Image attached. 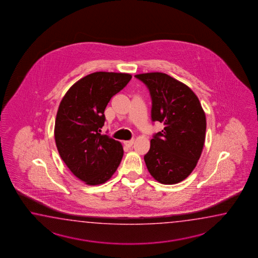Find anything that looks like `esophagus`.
Wrapping results in <instances>:
<instances>
[{
  "instance_id": "34e87169",
  "label": "esophagus",
  "mask_w": 258,
  "mask_h": 258,
  "mask_svg": "<svg viewBox=\"0 0 258 258\" xmlns=\"http://www.w3.org/2000/svg\"><path fill=\"white\" fill-rule=\"evenodd\" d=\"M124 144V146L127 147V148H131L132 146H133V144H134V140L132 139V140H128V141H124L123 142Z\"/></svg>"
}]
</instances>
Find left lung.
Segmentation results:
<instances>
[{
	"label": "left lung",
	"mask_w": 258,
	"mask_h": 258,
	"mask_svg": "<svg viewBox=\"0 0 258 258\" xmlns=\"http://www.w3.org/2000/svg\"><path fill=\"white\" fill-rule=\"evenodd\" d=\"M148 87L151 119L164 124L155 134L144 159L149 173L163 184L186 179L203 150L207 120L197 95L186 85L163 73L135 76Z\"/></svg>",
	"instance_id": "1"
}]
</instances>
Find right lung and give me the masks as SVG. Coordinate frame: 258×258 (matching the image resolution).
<instances>
[{"instance_id":"1","label":"right lung","mask_w":258,"mask_h":258,"mask_svg":"<svg viewBox=\"0 0 258 258\" xmlns=\"http://www.w3.org/2000/svg\"><path fill=\"white\" fill-rule=\"evenodd\" d=\"M129 74L96 72L74 84L60 101L54 137L60 158L88 185L104 183L121 163V143L100 135L110 99L131 80Z\"/></svg>"}]
</instances>
